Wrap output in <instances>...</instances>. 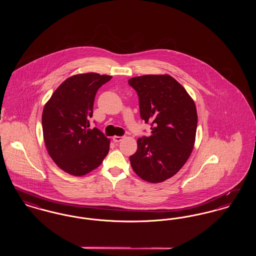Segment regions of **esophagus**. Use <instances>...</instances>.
Here are the masks:
<instances>
[{
    "instance_id": "34e87169",
    "label": "esophagus",
    "mask_w": 256,
    "mask_h": 256,
    "mask_svg": "<svg viewBox=\"0 0 256 256\" xmlns=\"http://www.w3.org/2000/svg\"><path fill=\"white\" fill-rule=\"evenodd\" d=\"M122 139H124V137H122V136H114V137H113V141H114L115 143H119V142H121Z\"/></svg>"
}]
</instances>
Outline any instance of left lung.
I'll use <instances>...</instances> for the list:
<instances>
[{
	"instance_id": "obj_1",
	"label": "left lung",
	"mask_w": 256,
	"mask_h": 256,
	"mask_svg": "<svg viewBox=\"0 0 256 256\" xmlns=\"http://www.w3.org/2000/svg\"><path fill=\"white\" fill-rule=\"evenodd\" d=\"M128 84L139 97L140 116L150 124V135L137 140L130 160L138 176L162 182L174 176L189 158L198 124L193 98L169 74L132 78Z\"/></svg>"
}]
</instances>
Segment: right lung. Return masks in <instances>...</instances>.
<instances>
[{"label":"right lung","instance_id":"1","mask_svg":"<svg viewBox=\"0 0 256 256\" xmlns=\"http://www.w3.org/2000/svg\"><path fill=\"white\" fill-rule=\"evenodd\" d=\"M111 76L78 74L52 93L42 113L44 142L61 170L76 176L98 168L110 150V140L97 128H89L98 89Z\"/></svg>","mask_w":256,"mask_h":256}]
</instances>
